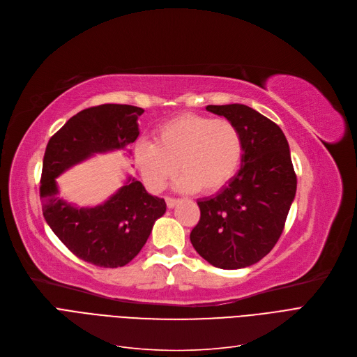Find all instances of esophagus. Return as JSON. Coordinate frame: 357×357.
I'll return each instance as SVG.
<instances>
[{"mask_svg": "<svg viewBox=\"0 0 357 357\" xmlns=\"http://www.w3.org/2000/svg\"><path fill=\"white\" fill-rule=\"evenodd\" d=\"M165 203H167V208L168 209H173L177 203H178V199H174V197H165Z\"/></svg>", "mask_w": 357, "mask_h": 357, "instance_id": "obj_1", "label": "esophagus"}]
</instances>
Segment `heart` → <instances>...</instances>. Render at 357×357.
Instances as JSON below:
<instances>
[{"label": "heart", "instance_id": "obj_1", "mask_svg": "<svg viewBox=\"0 0 357 357\" xmlns=\"http://www.w3.org/2000/svg\"><path fill=\"white\" fill-rule=\"evenodd\" d=\"M243 158V138L228 119L183 113L158 126L155 142L139 141L135 162L145 184L161 192L177 169L181 192L216 193L232 180Z\"/></svg>", "mask_w": 357, "mask_h": 357}]
</instances>
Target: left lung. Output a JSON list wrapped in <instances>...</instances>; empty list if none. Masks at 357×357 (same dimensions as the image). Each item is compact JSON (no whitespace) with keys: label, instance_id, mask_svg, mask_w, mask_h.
<instances>
[{"label":"left lung","instance_id":"obj_1","mask_svg":"<svg viewBox=\"0 0 357 357\" xmlns=\"http://www.w3.org/2000/svg\"><path fill=\"white\" fill-rule=\"evenodd\" d=\"M241 132V167L225 188L197 200L195 250L215 267L235 270L260 261L278 243L296 195V174L282 129L245 105L208 106Z\"/></svg>","mask_w":357,"mask_h":357}]
</instances>
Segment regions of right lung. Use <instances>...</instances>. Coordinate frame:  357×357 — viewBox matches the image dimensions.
Returning <instances> with one entry per match:
<instances>
[{"instance_id":"obj_1","label":"right lung","mask_w":357,"mask_h":357,"mask_svg":"<svg viewBox=\"0 0 357 357\" xmlns=\"http://www.w3.org/2000/svg\"><path fill=\"white\" fill-rule=\"evenodd\" d=\"M144 109L101 105L73 116L49 139L40 178L43 216L58 238L84 261L122 267L138 256L155 220L165 213L164 199L149 195L128 176L125 184L94 208H77L61 199L56 178L96 154L126 149L139 137Z\"/></svg>"}]
</instances>
